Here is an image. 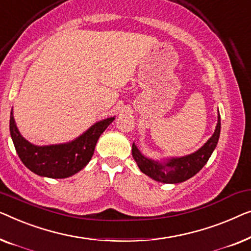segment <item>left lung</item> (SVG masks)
<instances>
[{"instance_id": "obj_1", "label": "left lung", "mask_w": 251, "mask_h": 251, "mask_svg": "<svg viewBox=\"0 0 251 251\" xmlns=\"http://www.w3.org/2000/svg\"><path fill=\"white\" fill-rule=\"evenodd\" d=\"M221 134V116L218 112L217 125L213 135L195 152L182 157H171L162 160H153L141 153L139 148L133 143L132 154L140 171L154 181L176 184L195 176L207 164L218 143Z\"/></svg>"}]
</instances>
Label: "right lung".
<instances>
[{"label": "right lung", "instance_id": "right-lung-1", "mask_svg": "<svg viewBox=\"0 0 251 251\" xmlns=\"http://www.w3.org/2000/svg\"><path fill=\"white\" fill-rule=\"evenodd\" d=\"M115 121L109 117L97 122L82 135L67 143L36 146L21 135L13 117L10 115V134L20 160L35 174L50 178H66L89 164L99 137Z\"/></svg>", "mask_w": 251, "mask_h": 251}]
</instances>
